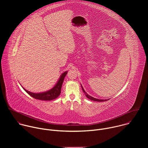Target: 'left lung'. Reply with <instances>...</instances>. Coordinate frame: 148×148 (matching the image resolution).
<instances>
[{"label":"left lung","mask_w":148,"mask_h":148,"mask_svg":"<svg viewBox=\"0 0 148 148\" xmlns=\"http://www.w3.org/2000/svg\"><path fill=\"white\" fill-rule=\"evenodd\" d=\"M81 88H82V90L83 92H84V94H85L86 96L88 99H91V100H92V101H98V102H102V101H106L108 100V99H99L95 98H94V97H91V96L89 95H88V94L85 91V90H84V88H83V87H82V86H81Z\"/></svg>","instance_id":"1"}]
</instances>
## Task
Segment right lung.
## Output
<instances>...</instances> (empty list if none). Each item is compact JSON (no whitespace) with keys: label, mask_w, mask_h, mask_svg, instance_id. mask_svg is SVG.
I'll return each instance as SVG.
<instances>
[{"label":"right lung","mask_w":148,"mask_h":148,"mask_svg":"<svg viewBox=\"0 0 148 148\" xmlns=\"http://www.w3.org/2000/svg\"><path fill=\"white\" fill-rule=\"evenodd\" d=\"M68 71H66L63 73L60 77L57 82L56 83V85L50 90L43 92H39V93H34L30 92L24 88V90L29 94L31 97H33L35 99H40V100H43V101H51L57 98L61 93V89L62 87V84L63 81H64V77L67 75Z\"/></svg>","instance_id":"add662e5"}]
</instances>
